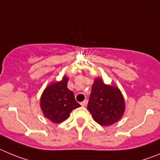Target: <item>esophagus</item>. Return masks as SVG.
<instances>
[{
    "label": "esophagus",
    "mask_w": 160,
    "mask_h": 160,
    "mask_svg": "<svg viewBox=\"0 0 160 160\" xmlns=\"http://www.w3.org/2000/svg\"><path fill=\"white\" fill-rule=\"evenodd\" d=\"M80 104H81V106H83V107H86V106H87V104H88V100H83V101Z\"/></svg>",
    "instance_id": "esophagus-1"
}]
</instances>
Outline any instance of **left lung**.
<instances>
[{"instance_id":"obj_1","label":"left lung","mask_w":160,"mask_h":160,"mask_svg":"<svg viewBox=\"0 0 160 160\" xmlns=\"http://www.w3.org/2000/svg\"><path fill=\"white\" fill-rule=\"evenodd\" d=\"M88 109L95 121L102 126H109L123 116L124 99L118 88L105 84L101 78H96L92 87Z\"/></svg>"}]
</instances>
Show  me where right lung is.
<instances>
[{
    "label": "right lung",
    "instance_id": "1",
    "mask_svg": "<svg viewBox=\"0 0 160 160\" xmlns=\"http://www.w3.org/2000/svg\"><path fill=\"white\" fill-rule=\"evenodd\" d=\"M68 78L64 76L61 81L48 86L41 97V108L46 118L56 123H60L69 117L75 108L80 107L76 101L73 92L68 88Z\"/></svg>",
    "mask_w": 160,
    "mask_h": 160
}]
</instances>
